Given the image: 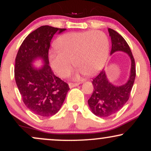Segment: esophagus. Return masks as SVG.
Masks as SVG:
<instances>
[{
	"instance_id": "obj_1",
	"label": "esophagus",
	"mask_w": 151,
	"mask_h": 151,
	"mask_svg": "<svg viewBox=\"0 0 151 151\" xmlns=\"http://www.w3.org/2000/svg\"><path fill=\"white\" fill-rule=\"evenodd\" d=\"M79 84V83H70L69 84V86H70V88H73L75 87V86H77Z\"/></svg>"
}]
</instances>
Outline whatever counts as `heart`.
Wrapping results in <instances>:
<instances>
[{
    "instance_id": "obj_1",
    "label": "heart",
    "mask_w": 151,
    "mask_h": 151,
    "mask_svg": "<svg viewBox=\"0 0 151 151\" xmlns=\"http://www.w3.org/2000/svg\"><path fill=\"white\" fill-rule=\"evenodd\" d=\"M58 51H51L50 65L59 77L71 73L72 62L85 75H93L104 65L109 52V41L101 31L70 32L55 42Z\"/></svg>"
}]
</instances>
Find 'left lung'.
Segmentation results:
<instances>
[{
  "instance_id": "left-lung-1",
  "label": "left lung",
  "mask_w": 151,
  "mask_h": 151,
  "mask_svg": "<svg viewBox=\"0 0 151 151\" xmlns=\"http://www.w3.org/2000/svg\"><path fill=\"white\" fill-rule=\"evenodd\" d=\"M108 30L112 43L111 55L117 51L127 53L131 58V67L129 80L123 85L116 86L111 83L104 70L93 79L91 82L94 90L88 100V104L93 114L102 118L114 115L125 105L129 99L136 78L135 60L129 45L116 31L111 28Z\"/></svg>"
}]
</instances>
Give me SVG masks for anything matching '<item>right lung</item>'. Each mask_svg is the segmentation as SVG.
Listing matches in <instances>:
<instances>
[{
	"mask_svg": "<svg viewBox=\"0 0 151 151\" xmlns=\"http://www.w3.org/2000/svg\"><path fill=\"white\" fill-rule=\"evenodd\" d=\"M65 30L49 25L38 27L25 37L15 58V79L22 101L29 110L42 117L58 113L70 90L67 83L54 74L48 58L54 35ZM37 58L44 62L40 69L32 64Z\"/></svg>",
	"mask_w": 151,
	"mask_h": 151,
	"instance_id": "add662e5",
	"label": "right lung"
}]
</instances>
